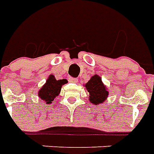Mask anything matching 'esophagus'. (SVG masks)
<instances>
[{
  "label": "esophagus",
  "mask_w": 154,
  "mask_h": 154,
  "mask_svg": "<svg viewBox=\"0 0 154 154\" xmlns=\"http://www.w3.org/2000/svg\"><path fill=\"white\" fill-rule=\"evenodd\" d=\"M69 82H72V83H76V82H77V78H75V77H69Z\"/></svg>",
  "instance_id": "esophagus-1"
}]
</instances>
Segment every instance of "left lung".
I'll use <instances>...</instances> for the list:
<instances>
[{
  "label": "left lung",
  "mask_w": 154,
  "mask_h": 154,
  "mask_svg": "<svg viewBox=\"0 0 154 154\" xmlns=\"http://www.w3.org/2000/svg\"><path fill=\"white\" fill-rule=\"evenodd\" d=\"M85 88L89 93V101L95 105L101 104L109 95L105 86L101 82V77L95 75L87 82Z\"/></svg>",
  "instance_id": "1"
}]
</instances>
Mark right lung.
Segmentation results:
<instances>
[{
	"label": "right lung",
	"instance_id": "obj_1",
	"mask_svg": "<svg viewBox=\"0 0 154 154\" xmlns=\"http://www.w3.org/2000/svg\"><path fill=\"white\" fill-rule=\"evenodd\" d=\"M67 83V80H58L57 81L53 75H50L38 95L42 100L46 102V104H51L56 96L60 94V89L64 84Z\"/></svg>",
	"mask_w": 154,
	"mask_h": 154
}]
</instances>
